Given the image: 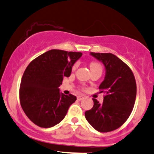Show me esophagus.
Instances as JSON below:
<instances>
[{"label":"esophagus","mask_w":154,"mask_h":154,"mask_svg":"<svg viewBox=\"0 0 154 154\" xmlns=\"http://www.w3.org/2000/svg\"><path fill=\"white\" fill-rule=\"evenodd\" d=\"M82 99H84V97L83 96H77V100H82Z\"/></svg>","instance_id":"34e87169"}]
</instances>
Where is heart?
<instances>
[{"label":"heart","instance_id":"heart-1","mask_svg":"<svg viewBox=\"0 0 154 154\" xmlns=\"http://www.w3.org/2000/svg\"><path fill=\"white\" fill-rule=\"evenodd\" d=\"M77 66H78V64H77V63H74V65L72 66V71H74L77 68ZM90 68H91V70H94V69H101L102 70V65L100 63H97V62H92L90 64Z\"/></svg>","mask_w":154,"mask_h":154}]
</instances>
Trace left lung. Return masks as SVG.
<instances>
[{"instance_id": "obj_1", "label": "left lung", "mask_w": 154, "mask_h": 154, "mask_svg": "<svg viewBox=\"0 0 154 154\" xmlns=\"http://www.w3.org/2000/svg\"><path fill=\"white\" fill-rule=\"evenodd\" d=\"M91 54L103 63L106 74L99 87L104 93L103 103L94 98L93 108L85 111V116L98 131H112L122 125L131 114L137 96L135 77L130 67L114 54Z\"/></svg>"}]
</instances>
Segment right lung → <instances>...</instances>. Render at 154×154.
Masks as SVG:
<instances>
[{
    "label": "right lung",
    "instance_id": "add662e5",
    "mask_svg": "<svg viewBox=\"0 0 154 154\" xmlns=\"http://www.w3.org/2000/svg\"><path fill=\"white\" fill-rule=\"evenodd\" d=\"M81 52L52 49L34 59L20 82L19 97L29 119L41 128H51L64 119L77 97L60 93L63 77H69Z\"/></svg>",
    "mask_w": 154,
    "mask_h": 154
}]
</instances>
